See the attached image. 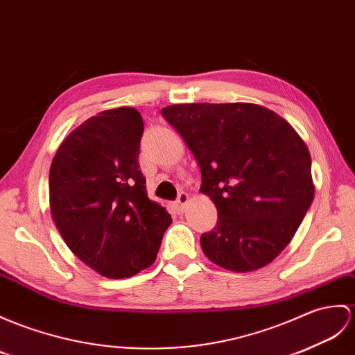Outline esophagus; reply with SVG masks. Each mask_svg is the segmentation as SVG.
Returning a JSON list of instances; mask_svg holds the SVG:
<instances>
[{
  "instance_id": "obj_1",
  "label": "esophagus",
  "mask_w": 355,
  "mask_h": 355,
  "mask_svg": "<svg viewBox=\"0 0 355 355\" xmlns=\"http://www.w3.org/2000/svg\"><path fill=\"white\" fill-rule=\"evenodd\" d=\"M187 201H189V196H187V193H186V192H180V193H178V198H177V201H175L178 210H183Z\"/></svg>"
}]
</instances>
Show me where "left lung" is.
<instances>
[{"instance_id":"8db88e82","label":"left lung","mask_w":355,"mask_h":355,"mask_svg":"<svg viewBox=\"0 0 355 355\" xmlns=\"http://www.w3.org/2000/svg\"><path fill=\"white\" fill-rule=\"evenodd\" d=\"M163 118L184 139L201 168L200 191L218 210L201 236L215 265L248 272L287 245L315 196L304 140L279 114L251 103L174 104Z\"/></svg>"}]
</instances>
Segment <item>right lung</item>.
Instances as JSON below:
<instances>
[{"mask_svg": "<svg viewBox=\"0 0 355 355\" xmlns=\"http://www.w3.org/2000/svg\"><path fill=\"white\" fill-rule=\"evenodd\" d=\"M144 119L133 107L104 110L68 135L49 169V209L63 241L107 278L150 268L172 222L146 195L139 169Z\"/></svg>", "mask_w": 355, "mask_h": 355, "instance_id": "right-lung-1", "label": "right lung"}]
</instances>
